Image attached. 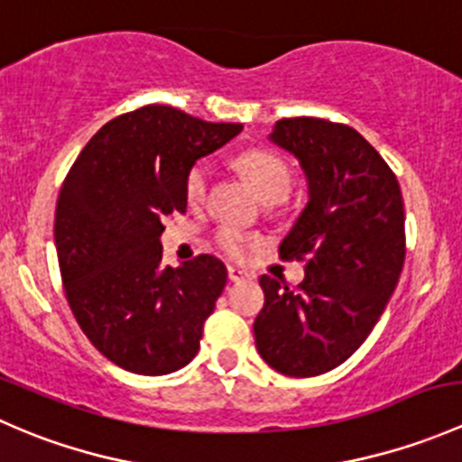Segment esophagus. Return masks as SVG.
<instances>
[{
  "instance_id": "esophagus-1",
  "label": "esophagus",
  "mask_w": 462,
  "mask_h": 462,
  "mask_svg": "<svg viewBox=\"0 0 462 462\" xmlns=\"http://www.w3.org/2000/svg\"><path fill=\"white\" fill-rule=\"evenodd\" d=\"M227 277H230V282H245V279H250V273L241 265H227Z\"/></svg>"
}]
</instances>
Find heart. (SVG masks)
<instances>
[{
    "label": "heart",
    "instance_id": "heart-1",
    "mask_svg": "<svg viewBox=\"0 0 462 462\" xmlns=\"http://www.w3.org/2000/svg\"><path fill=\"white\" fill-rule=\"evenodd\" d=\"M236 167L250 180V185L257 189V194L263 201L277 203L288 194V188H291V171H288V165L277 153L265 152V149H250V152L241 153L236 158ZM208 180L209 165L208 162H197L189 170L188 180H185V192H188L189 201H203L205 192H208ZM214 239H217L218 250L226 253L227 257H244L248 250H253L257 245V236L244 235L236 227H218Z\"/></svg>",
    "mask_w": 462,
    "mask_h": 462
}]
</instances>
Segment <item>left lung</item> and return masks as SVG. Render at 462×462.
Masks as SVG:
<instances>
[{
    "instance_id": "obj_1",
    "label": "left lung",
    "mask_w": 462,
    "mask_h": 462,
    "mask_svg": "<svg viewBox=\"0 0 462 462\" xmlns=\"http://www.w3.org/2000/svg\"><path fill=\"white\" fill-rule=\"evenodd\" d=\"M270 141L300 161L309 180V203L279 245L282 259L306 261V277L291 288L261 274L254 342L274 371L313 377L362 346L398 286L407 254L402 192L348 125L283 118Z\"/></svg>"
}]
</instances>
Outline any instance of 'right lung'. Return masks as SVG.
<instances>
[{
    "mask_svg": "<svg viewBox=\"0 0 462 462\" xmlns=\"http://www.w3.org/2000/svg\"><path fill=\"white\" fill-rule=\"evenodd\" d=\"M241 129L147 105L109 120L69 170L55 208L64 292L88 342L120 369L165 375L201 348L227 270L212 254L162 265V221L188 209L194 162Z\"/></svg>",
    "mask_w": 462,
    "mask_h": 462,
    "instance_id": "add662e5",
    "label": "right lung"
}]
</instances>
